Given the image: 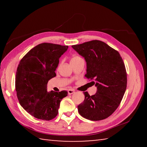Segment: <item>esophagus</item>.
I'll return each instance as SVG.
<instances>
[{"mask_svg":"<svg viewBox=\"0 0 147 147\" xmlns=\"http://www.w3.org/2000/svg\"><path fill=\"white\" fill-rule=\"evenodd\" d=\"M74 93V91L73 90V89H69L68 90V94H72Z\"/></svg>","mask_w":147,"mask_h":147,"instance_id":"esophagus-1","label":"esophagus"}]
</instances>
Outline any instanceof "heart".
Instances as JSON below:
<instances>
[{"mask_svg": "<svg viewBox=\"0 0 147 147\" xmlns=\"http://www.w3.org/2000/svg\"><path fill=\"white\" fill-rule=\"evenodd\" d=\"M80 58H81L80 57H79V56H74V57H73V58H72V59H71V61L77 60V59H80Z\"/></svg>", "mask_w": 147, "mask_h": 147, "instance_id": "obj_1", "label": "heart"}]
</instances>
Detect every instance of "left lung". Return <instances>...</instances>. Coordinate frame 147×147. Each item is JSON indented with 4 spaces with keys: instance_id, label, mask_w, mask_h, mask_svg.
Here are the masks:
<instances>
[{
    "instance_id": "left-lung-1",
    "label": "left lung",
    "mask_w": 147,
    "mask_h": 147,
    "mask_svg": "<svg viewBox=\"0 0 147 147\" xmlns=\"http://www.w3.org/2000/svg\"><path fill=\"white\" fill-rule=\"evenodd\" d=\"M86 61L88 79L96 87L90 96L78 106L80 115L91 121H100L110 116L120 104L127 85V74L123 59L117 51L98 40L72 46Z\"/></svg>"
}]
</instances>
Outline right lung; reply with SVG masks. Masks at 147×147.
<instances>
[{"label":"right lung","mask_w":147,"mask_h":147,"mask_svg":"<svg viewBox=\"0 0 147 147\" xmlns=\"http://www.w3.org/2000/svg\"><path fill=\"white\" fill-rule=\"evenodd\" d=\"M68 46L43 43L32 49L18 65L16 91L19 104L31 115L50 121L55 118L67 91L47 92L49 80L56 76L59 59Z\"/></svg>","instance_id":"right-lung-1"}]
</instances>
